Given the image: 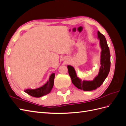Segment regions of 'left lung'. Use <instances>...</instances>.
Masks as SVG:
<instances>
[{"mask_svg": "<svg viewBox=\"0 0 126 126\" xmlns=\"http://www.w3.org/2000/svg\"><path fill=\"white\" fill-rule=\"evenodd\" d=\"M98 38L100 40V46L101 49L100 64L98 75L93 80H83L79 78L74 68L68 65L69 75L72 83L77 88L84 91H91L99 87L107 77L110 69V54L106 38L99 32H97Z\"/></svg>", "mask_w": 126, "mask_h": 126, "instance_id": "left-lung-1", "label": "left lung"}]
</instances>
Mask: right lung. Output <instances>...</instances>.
<instances>
[{
    "label": "right lung",
    "instance_id": "1",
    "mask_svg": "<svg viewBox=\"0 0 126 126\" xmlns=\"http://www.w3.org/2000/svg\"><path fill=\"white\" fill-rule=\"evenodd\" d=\"M55 76V73L52 74L49 77V80L47 81V82L43 86L35 89H27L24 90V91L31 96L36 98L41 97L48 94L50 93L52 87L54 86Z\"/></svg>",
    "mask_w": 126,
    "mask_h": 126
}]
</instances>
